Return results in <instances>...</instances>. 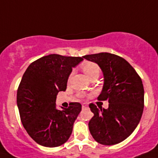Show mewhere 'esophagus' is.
<instances>
[{"instance_id": "34e87169", "label": "esophagus", "mask_w": 158, "mask_h": 158, "mask_svg": "<svg viewBox=\"0 0 158 158\" xmlns=\"http://www.w3.org/2000/svg\"><path fill=\"white\" fill-rule=\"evenodd\" d=\"M81 106H82V107H83V108H85V107H88V104H85V103H83V104H81Z\"/></svg>"}]
</instances>
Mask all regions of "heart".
<instances>
[{
	"label": "heart",
	"instance_id": "obj_1",
	"mask_svg": "<svg viewBox=\"0 0 158 158\" xmlns=\"http://www.w3.org/2000/svg\"><path fill=\"white\" fill-rule=\"evenodd\" d=\"M81 68L90 80L94 78L97 79L100 74V67L96 62H85L81 64Z\"/></svg>",
	"mask_w": 158,
	"mask_h": 158
}]
</instances>
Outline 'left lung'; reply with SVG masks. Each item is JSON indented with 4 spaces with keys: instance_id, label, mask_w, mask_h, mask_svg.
<instances>
[{
    "instance_id": "1",
    "label": "left lung",
    "mask_w": 158,
    "mask_h": 158,
    "mask_svg": "<svg viewBox=\"0 0 158 158\" xmlns=\"http://www.w3.org/2000/svg\"><path fill=\"white\" fill-rule=\"evenodd\" d=\"M99 65L104 84L99 100H107L108 108L89 104L94 114L89 131L97 142L118 144L128 138L139 123L144 108V88L139 75L128 62L115 54L103 52L85 55Z\"/></svg>"
}]
</instances>
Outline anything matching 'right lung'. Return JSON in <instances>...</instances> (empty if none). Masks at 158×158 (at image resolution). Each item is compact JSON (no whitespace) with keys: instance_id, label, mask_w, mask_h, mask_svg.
Instances as JSON below:
<instances>
[{"instance_id":"add662e5","label":"right lung","mask_w":158,"mask_h":158,"mask_svg":"<svg viewBox=\"0 0 158 158\" xmlns=\"http://www.w3.org/2000/svg\"><path fill=\"white\" fill-rule=\"evenodd\" d=\"M83 57L49 54L30 64L17 89L16 102L20 120L35 142L46 147H57L70 137L81 104L72 102L68 108H56V96L65 91L73 67Z\"/></svg>"}]
</instances>
